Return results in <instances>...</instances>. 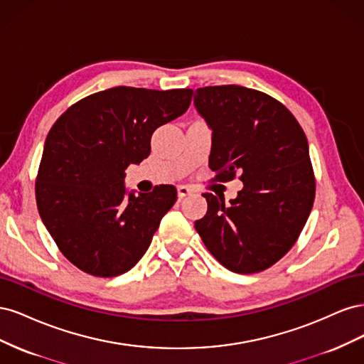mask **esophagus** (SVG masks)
I'll list each match as a JSON object with an SVG mask.
<instances>
[{"label": "esophagus", "mask_w": 364, "mask_h": 364, "mask_svg": "<svg viewBox=\"0 0 364 364\" xmlns=\"http://www.w3.org/2000/svg\"><path fill=\"white\" fill-rule=\"evenodd\" d=\"M191 193H193V190L190 188V186H186V185H179L178 186V197H179V199H183V197L190 196Z\"/></svg>", "instance_id": "obj_1"}]
</instances>
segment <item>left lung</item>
Here are the masks:
<instances>
[{"instance_id": "1", "label": "left lung", "mask_w": 364, "mask_h": 364, "mask_svg": "<svg viewBox=\"0 0 364 364\" xmlns=\"http://www.w3.org/2000/svg\"><path fill=\"white\" fill-rule=\"evenodd\" d=\"M194 106L213 129L215 179L240 173L243 182L229 203L203 194L208 211L196 230L230 272L266 270L293 247L311 213L316 181L306 136L287 107L250 87H199Z\"/></svg>"}]
</instances>
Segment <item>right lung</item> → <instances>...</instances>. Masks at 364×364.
Here are the masks:
<instances>
[{"instance_id": "add662e5", "label": "right lung", "mask_w": 364, "mask_h": 364, "mask_svg": "<svg viewBox=\"0 0 364 364\" xmlns=\"http://www.w3.org/2000/svg\"><path fill=\"white\" fill-rule=\"evenodd\" d=\"M193 90L117 86L68 107L51 127L36 178L43 225L65 258L92 277L129 272L149 249L176 188L126 193L130 164L150 155L159 126L190 107Z\"/></svg>"}]
</instances>
